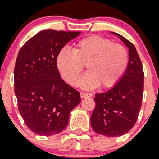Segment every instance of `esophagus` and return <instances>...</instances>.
I'll return each instance as SVG.
<instances>
[{"mask_svg":"<svg viewBox=\"0 0 159 159\" xmlns=\"http://www.w3.org/2000/svg\"><path fill=\"white\" fill-rule=\"evenodd\" d=\"M80 96H81V98H91L92 97V94L90 93H80Z\"/></svg>","mask_w":159,"mask_h":159,"instance_id":"1","label":"esophagus"}]
</instances>
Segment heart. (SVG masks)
<instances>
[{
    "instance_id": "obj_1",
    "label": "heart",
    "mask_w": 159,
    "mask_h": 159,
    "mask_svg": "<svg viewBox=\"0 0 159 159\" xmlns=\"http://www.w3.org/2000/svg\"><path fill=\"white\" fill-rule=\"evenodd\" d=\"M128 54L123 46L113 43L100 36L82 38L72 47V52L62 49L57 58L61 75L71 86H77L87 66L88 72L83 76L81 86L93 89L99 86L108 88L114 86L127 67Z\"/></svg>"
}]
</instances>
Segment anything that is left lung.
Wrapping results in <instances>:
<instances>
[{
    "mask_svg": "<svg viewBox=\"0 0 159 159\" xmlns=\"http://www.w3.org/2000/svg\"><path fill=\"white\" fill-rule=\"evenodd\" d=\"M119 37L128 48V66L118 82L105 93L94 98L95 109L91 116V125L96 133L107 137L122 136L136 123L141 108L144 74L136 48L125 37Z\"/></svg>",
    "mask_w": 159,
    "mask_h": 159,
    "instance_id": "left-lung-1",
    "label": "left lung"
}]
</instances>
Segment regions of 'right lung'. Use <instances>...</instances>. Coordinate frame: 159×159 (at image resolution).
Segmentation results:
<instances>
[{"label": "right lung", "instance_id": "add662e5", "mask_svg": "<svg viewBox=\"0 0 159 159\" xmlns=\"http://www.w3.org/2000/svg\"><path fill=\"white\" fill-rule=\"evenodd\" d=\"M80 31L43 30L20 48L14 69L18 109L27 128L41 136L58 134L68 124L80 93L61 79L57 58Z\"/></svg>", "mask_w": 159, "mask_h": 159}]
</instances>
